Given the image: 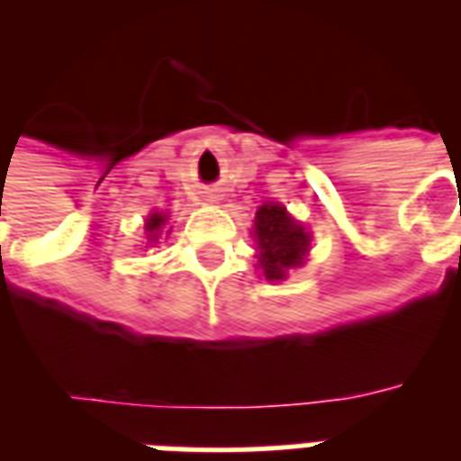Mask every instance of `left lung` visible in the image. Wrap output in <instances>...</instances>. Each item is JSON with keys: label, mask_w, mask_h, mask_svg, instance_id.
<instances>
[{"label": "left lung", "mask_w": 461, "mask_h": 461, "mask_svg": "<svg viewBox=\"0 0 461 461\" xmlns=\"http://www.w3.org/2000/svg\"><path fill=\"white\" fill-rule=\"evenodd\" d=\"M254 237L259 244V264L264 276L279 281L291 267H301L309 251V231L291 220L279 204H264L254 220Z\"/></svg>", "instance_id": "obj_1"}]
</instances>
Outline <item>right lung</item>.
<instances>
[{"label":"right lung","mask_w":461,"mask_h":461,"mask_svg":"<svg viewBox=\"0 0 461 461\" xmlns=\"http://www.w3.org/2000/svg\"><path fill=\"white\" fill-rule=\"evenodd\" d=\"M165 224V217L162 214H152L148 224H145V230L150 231V240H158V234H160V227Z\"/></svg>","instance_id":"1"}]
</instances>
